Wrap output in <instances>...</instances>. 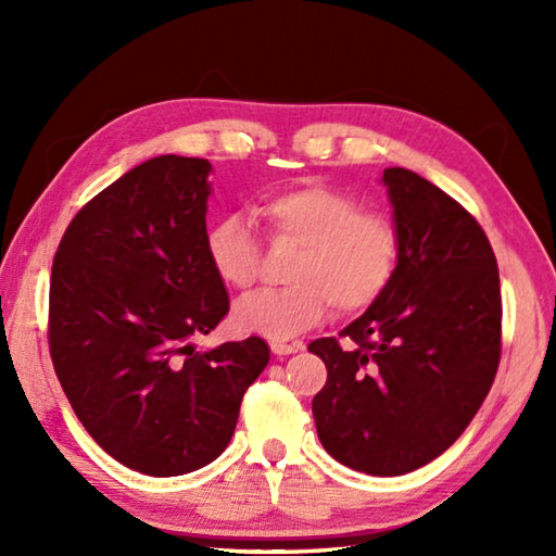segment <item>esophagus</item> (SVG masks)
<instances>
[{
    "label": "esophagus",
    "mask_w": 556,
    "mask_h": 556,
    "mask_svg": "<svg viewBox=\"0 0 556 556\" xmlns=\"http://www.w3.org/2000/svg\"><path fill=\"white\" fill-rule=\"evenodd\" d=\"M269 348H271V353H275L277 357H281V355H291V353H296L299 348H301V343H277V341H271L269 343Z\"/></svg>",
    "instance_id": "1"
}]
</instances>
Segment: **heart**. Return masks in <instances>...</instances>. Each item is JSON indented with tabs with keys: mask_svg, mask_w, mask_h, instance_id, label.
<instances>
[{
	"mask_svg": "<svg viewBox=\"0 0 556 556\" xmlns=\"http://www.w3.org/2000/svg\"><path fill=\"white\" fill-rule=\"evenodd\" d=\"M257 211L271 238L299 252L289 262L287 289L260 291L232 306L230 326L238 333L287 341L321 321L328 304L351 316L390 287L400 265V232L382 213L363 211L355 195L301 184L265 195ZM205 255L225 287L248 289L257 277V240L238 213L211 225Z\"/></svg>",
	"mask_w": 556,
	"mask_h": 556,
	"instance_id": "heart-1",
	"label": "heart"
}]
</instances>
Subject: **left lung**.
I'll use <instances>...</instances> for the list:
<instances>
[{
  "label": "left lung",
  "mask_w": 556,
  "mask_h": 556,
  "mask_svg": "<svg viewBox=\"0 0 556 556\" xmlns=\"http://www.w3.org/2000/svg\"><path fill=\"white\" fill-rule=\"evenodd\" d=\"M400 265L341 336L308 351L328 370L316 431L336 460L402 476L434 460L481 409L501 361V277L464 205L409 168H384Z\"/></svg>",
  "instance_id": "1"
}]
</instances>
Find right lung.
<instances>
[{
  "instance_id": "1",
  "label": "right lung",
  "mask_w": 556,
  "mask_h": 556,
  "mask_svg": "<svg viewBox=\"0 0 556 556\" xmlns=\"http://www.w3.org/2000/svg\"><path fill=\"white\" fill-rule=\"evenodd\" d=\"M208 159L129 168L65 230L51 269V361L88 434L144 476H184L230 444L269 363L257 336L195 351L228 314L205 255Z\"/></svg>"
}]
</instances>
